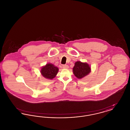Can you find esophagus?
<instances>
[{"instance_id":"34e87169","label":"esophagus","mask_w":130,"mask_h":130,"mask_svg":"<svg viewBox=\"0 0 130 130\" xmlns=\"http://www.w3.org/2000/svg\"><path fill=\"white\" fill-rule=\"evenodd\" d=\"M62 67H63V68H64V69H68L69 68V66L67 65H63L62 66Z\"/></svg>"}]
</instances>
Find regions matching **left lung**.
<instances>
[{"label":"left lung","mask_w":130,"mask_h":130,"mask_svg":"<svg viewBox=\"0 0 130 130\" xmlns=\"http://www.w3.org/2000/svg\"><path fill=\"white\" fill-rule=\"evenodd\" d=\"M73 70L74 75L77 78L80 79L90 73L91 67L87 63L76 61Z\"/></svg>","instance_id":"1"}]
</instances>
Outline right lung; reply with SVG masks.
<instances>
[{
    "mask_svg": "<svg viewBox=\"0 0 130 130\" xmlns=\"http://www.w3.org/2000/svg\"><path fill=\"white\" fill-rule=\"evenodd\" d=\"M58 71V68L52 64L48 63L41 68V73L44 77L52 79L56 76Z\"/></svg>",
    "mask_w": 130,
    "mask_h": 130,
    "instance_id": "obj_1",
    "label": "right lung"
}]
</instances>
